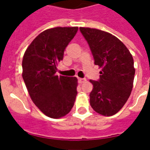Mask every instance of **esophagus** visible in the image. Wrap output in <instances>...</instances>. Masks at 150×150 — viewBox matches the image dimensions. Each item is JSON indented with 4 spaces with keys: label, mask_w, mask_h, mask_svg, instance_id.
I'll use <instances>...</instances> for the list:
<instances>
[{
    "label": "esophagus",
    "mask_w": 150,
    "mask_h": 150,
    "mask_svg": "<svg viewBox=\"0 0 150 150\" xmlns=\"http://www.w3.org/2000/svg\"><path fill=\"white\" fill-rule=\"evenodd\" d=\"M86 79H82V78H79V83L81 84V83H85L86 82Z\"/></svg>",
    "instance_id": "obj_1"
}]
</instances>
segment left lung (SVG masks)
Listing matches in <instances>:
<instances>
[{"label": "left lung", "instance_id": "left-lung-1", "mask_svg": "<svg viewBox=\"0 0 150 150\" xmlns=\"http://www.w3.org/2000/svg\"><path fill=\"white\" fill-rule=\"evenodd\" d=\"M89 44L95 64L101 68L100 80L93 85L90 104L100 115L110 116L119 112L128 100L133 87V59L125 45L110 33L97 29L80 27Z\"/></svg>", "mask_w": 150, "mask_h": 150}]
</instances>
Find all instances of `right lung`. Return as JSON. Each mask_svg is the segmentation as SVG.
<instances>
[{
    "label": "right lung",
    "instance_id": "1",
    "mask_svg": "<svg viewBox=\"0 0 150 150\" xmlns=\"http://www.w3.org/2000/svg\"><path fill=\"white\" fill-rule=\"evenodd\" d=\"M78 27H54L35 38L22 59V78L34 104L46 116L58 119L70 112L77 95L76 77L56 75L66 47Z\"/></svg>",
    "mask_w": 150,
    "mask_h": 150
}]
</instances>
